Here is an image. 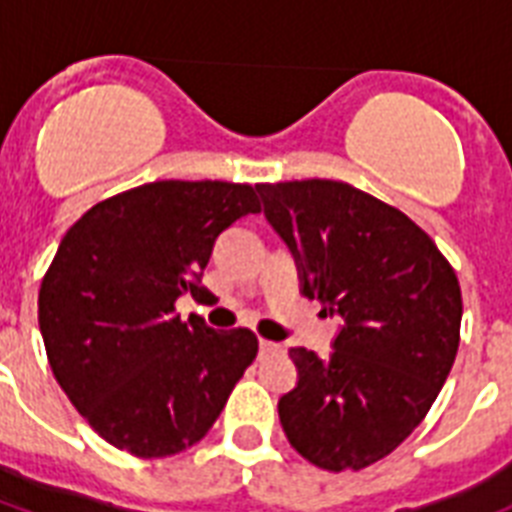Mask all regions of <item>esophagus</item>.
Returning <instances> with one entry per match:
<instances>
[{
  "instance_id": "obj_1",
  "label": "esophagus",
  "mask_w": 512,
  "mask_h": 512,
  "mask_svg": "<svg viewBox=\"0 0 512 512\" xmlns=\"http://www.w3.org/2000/svg\"><path fill=\"white\" fill-rule=\"evenodd\" d=\"M281 345L271 340H260V356H271V353H279Z\"/></svg>"
}]
</instances>
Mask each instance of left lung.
I'll list each match as a JSON object with an SVG mask.
<instances>
[{"mask_svg": "<svg viewBox=\"0 0 512 512\" xmlns=\"http://www.w3.org/2000/svg\"><path fill=\"white\" fill-rule=\"evenodd\" d=\"M257 191L295 252L303 295L345 321L329 358L289 350L300 380L279 401L281 428L316 468H369L412 436L452 372L457 273L412 217L342 180Z\"/></svg>", "mask_w": 512, "mask_h": 512, "instance_id": "1", "label": "left lung"}]
</instances>
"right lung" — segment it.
Here are the masks:
<instances>
[{
  "label": "right lung",
  "instance_id": "obj_1",
  "mask_svg": "<svg viewBox=\"0 0 512 512\" xmlns=\"http://www.w3.org/2000/svg\"><path fill=\"white\" fill-rule=\"evenodd\" d=\"M260 212L255 185L156 180L90 207L60 241L39 287L52 374L103 441L143 460L207 436L257 356L255 332L183 321L212 244Z\"/></svg>",
  "mask_w": 512,
  "mask_h": 512
}]
</instances>
